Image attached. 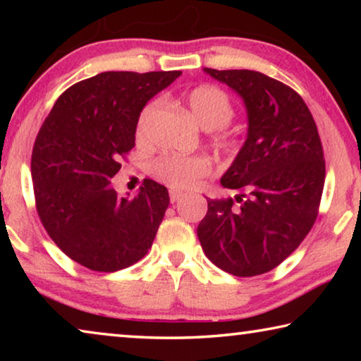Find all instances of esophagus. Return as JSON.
<instances>
[{
  "instance_id": "obj_1",
  "label": "esophagus",
  "mask_w": 361,
  "mask_h": 361,
  "mask_svg": "<svg viewBox=\"0 0 361 361\" xmlns=\"http://www.w3.org/2000/svg\"><path fill=\"white\" fill-rule=\"evenodd\" d=\"M181 197H183L181 191H176V189H172V191H170V202H172V204L178 202Z\"/></svg>"
}]
</instances>
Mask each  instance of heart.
I'll list each match as a JSON object with an SVG mask.
<instances>
[{
    "mask_svg": "<svg viewBox=\"0 0 361 361\" xmlns=\"http://www.w3.org/2000/svg\"><path fill=\"white\" fill-rule=\"evenodd\" d=\"M185 106L192 116L194 121L207 130H216L228 126L234 118V106L229 95L223 89L212 84H200L189 89L183 95ZM157 109V102H151L140 113L137 122V138L145 140L146 132L152 116ZM215 143L224 152H232L235 148L234 140L224 133H219L215 138ZM152 175L159 181L166 183L172 188H191L205 178L212 172V162L205 156H180L166 154L156 159L151 167Z\"/></svg>",
    "mask_w": 361,
    "mask_h": 361,
    "instance_id": "heart-1",
    "label": "heart"
}]
</instances>
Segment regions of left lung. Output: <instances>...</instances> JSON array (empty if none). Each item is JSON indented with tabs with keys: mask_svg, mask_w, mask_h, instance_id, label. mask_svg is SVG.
I'll list each match as a JSON object with an SVG mask.
<instances>
[{
	"mask_svg": "<svg viewBox=\"0 0 361 361\" xmlns=\"http://www.w3.org/2000/svg\"><path fill=\"white\" fill-rule=\"evenodd\" d=\"M204 70L245 102L248 137L221 178L239 194L207 199L197 237L224 272L259 276L288 258L319 216L325 185L320 135L290 85L252 70Z\"/></svg>",
	"mask_w": 361,
	"mask_h": 361,
	"instance_id": "8db88e82",
	"label": "left lung"
}]
</instances>
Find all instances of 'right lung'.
I'll use <instances>...</instances> for the list:
<instances>
[{
  "mask_svg": "<svg viewBox=\"0 0 361 361\" xmlns=\"http://www.w3.org/2000/svg\"><path fill=\"white\" fill-rule=\"evenodd\" d=\"M181 71H105L73 84L42 122L32 152L36 212L78 264L116 272L148 253L170 204L146 180L133 199L109 186L135 146L143 106Z\"/></svg>",
  "mask_w": 361,
  "mask_h": 361,
  "instance_id": "1",
  "label": "right lung"
}]
</instances>
